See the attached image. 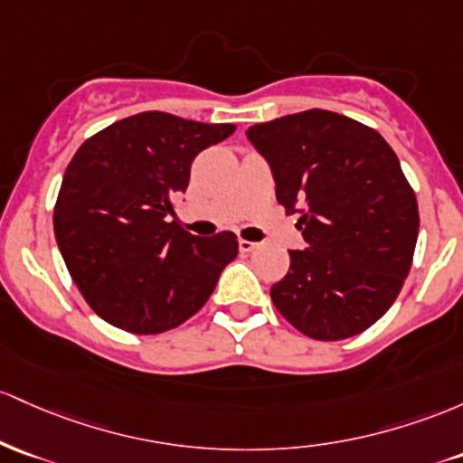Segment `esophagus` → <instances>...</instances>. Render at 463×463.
Masks as SVG:
<instances>
[{"mask_svg": "<svg viewBox=\"0 0 463 463\" xmlns=\"http://www.w3.org/2000/svg\"><path fill=\"white\" fill-rule=\"evenodd\" d=\"M258 247V242H251V241H245V238H241V241H238V249H241V253H249V251H253V249Z\"/></svg>", "mask_w": 463, "mask_h": 463, "instance_id": "1", "label": "esophagus"}]
</instances>
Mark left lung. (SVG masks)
<instances>
[{"label":"left lung","mask_w":463,"mask_h":463,"mask_svg":"<svg viewBox=\"0 0 463 463\" xmlns=\"http://www.w3.org/2000/svg\"><path fill=\"white\" fill-rule=\"evenodd\" d=\"M247 137L306 241L271 287L275 308L310 339L361 335L396 301L418 241V201L396 153L378 131L324 109L256 124Z\"/></svg>","instance_id":"left-lung-1"}]
</instances>
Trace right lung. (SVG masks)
I'll list each match as a JSON object with an SVG mask.
<instances>
[{"label":"right lung","mask_w":463,"mask_h":463,"mask_svg":"<svg viewBox=\"0 0 463 463\" xmlns=\"http://www.w3.org/2000/svg\"><path fill=\"white\" fill-rule=\"evenodd\" d=\"M233 131L146 111L76 150L54 205V236L98 317L133 335H159L203 308L238 241L232 232L192 236L168 214L196 155Z\"/></svg>","instance_id":"add662e5"}]
</instances>
